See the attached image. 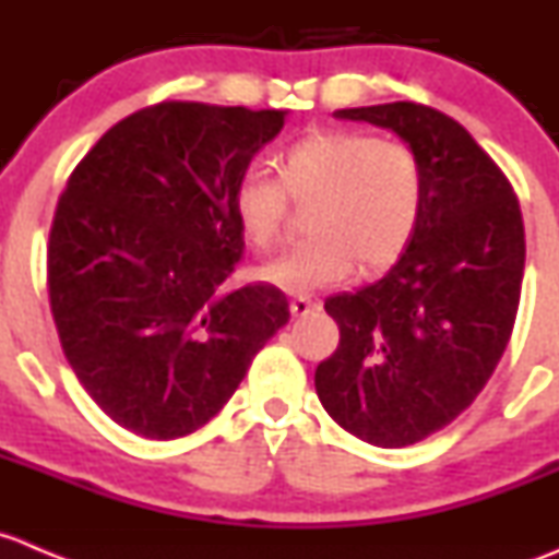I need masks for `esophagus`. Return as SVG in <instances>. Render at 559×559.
<instances>
[{
  "mask_svg": "<svg viewBox=\"0 0 559 559\" xmlns=\"http://www.w3.org/2000/svg\"><path fill=\"white\" fill-rule=\"evenodd\" d=\"M314 309H320V301H314V298L298 296V298H293V301H290V312H293V318H301V314L314 312Z\"/></svg>",
  "mask_w": 559,
  "mask_h": 559,
  "instance_id": "1",
  "label": "esophagus"
}]
</instances>
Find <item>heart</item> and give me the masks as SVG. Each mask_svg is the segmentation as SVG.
<instances>
[{"mask_svg":"<svg viewBox=\"0 0 559 559\" xmlns=\"http://www.w3.org/2000/svg\"><path fill=\"white\" fill-rule=\"evenodd\" d=\"M274 179L250 168L234 187V214L255 247H272L285 223L287 198L309 201L312 236L258 269V280L285 293L340 285L361 269H389L411 245L424 212V170L402 141L356 130H323L290 143Z\"/></svg>","mask_w":559,"mask_h":559,"instance_id":"b5f03b06","label":"heart"}]
</instances>
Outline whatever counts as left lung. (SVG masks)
Listing matches in <instances>:
<instances>
[{
	"mask_svg": "<svg viewBox=\"0 0 559 559\" xmlns=\"http://www.w3.org/2000/svg\"><path fill=\"white\" fill-rule=\"evenodd\" d=\"M396 132L424 170L411 245L378 282L325 298L340 347L314 369L320 405L356 438L402 449L449 427L495 372L519 309L524 225L513 187L440 110H334Z\"/></svg>",
	"mask_w": 559,
	"mask_h": 559,
	"instance_id": "left-lung-1",
	"label": "left lung"
}]
</instances>
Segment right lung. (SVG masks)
<instances>
[{"mask_svg":"<svg viewBox=\"0 0 559 559\" xmlns=\"http://www.w3.org/2000/svg\"><path fill=\"white\" fill-rule=\"evenodd\" d=\"M287 110L159 103L110 127L70 176L48 239L59 342L119 427L174 440L212 421L287 323L274 285L230 287L234 187Z\"/></svg>","mask_w":559,"mask_h":559,"instance_id":"right-lung-1","label":"right lung"}]
</instances>
